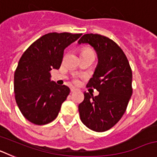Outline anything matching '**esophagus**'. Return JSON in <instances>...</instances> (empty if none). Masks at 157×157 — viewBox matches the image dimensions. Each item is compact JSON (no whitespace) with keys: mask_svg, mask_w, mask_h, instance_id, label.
<instances>
[{"mask_svg":"<svg viewBox=\"0 0 157 157\" xmlns=\"http://www.w3.org/2000/svg\"><path fill=\"white\" fill-rule=\"evenodd\" d=\"M71 91L72 93H74L75 92V91H77V89H75V87H71Z\"/></svg>","mask_w":157,"mask_h":157,"instance_id":"esophagus-1","label":"esophagus"}]
</instances>
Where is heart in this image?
Masks as SVG:
<instances>
[{"instance_id":"b5f03b06","label":"heart","mask_w":157,"mask_h":157,"mask_svg":"<svg viewBox=\"0 0 157 157\" xmlns=\"http://www.w3.org/2000/svg\"><path fill=\"white\" fill-rule=\"evenodd\" d=\"M87 49H89V48H85V49H83L82 51H84V50H87ZM76 82H77V81H76Z\"/></svg>"}]
</instances>
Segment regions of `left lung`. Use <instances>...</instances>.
Returning <instances> with one entry per match:
<instances>
[{
	"mask_svg": "<svg viewBox=\"0 0 157 157\" xmlns=\"http://www.w3.org/2000/svg\"><path fill=\"white\" fill-rule=\"evenodd\" d=\"M78 44H89L98 54V63L87 87L98 96L84 93L78 105L81 121L89 129L103 132L115 126L123 116L132 95V71L125 53L109 37L84 34Z\"/></svg>",
	"mask_w": 157,
	"mask_h": 157,
	"instance_id": "left-lung-1",
	"label": "left lung"
}]
</instances>
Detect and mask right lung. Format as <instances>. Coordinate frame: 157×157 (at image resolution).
Returning a JSON list of instances; mask_svg holds the SVG:
<instances>
[{
    "label": "right lung",
    "instance_id": "1",
    "mask_svg": "<svg viewBox=\"0 0 157 157\" xmlns=\"http://www.w3.org/2000/svg\"><path fill=\"white\" fill-rule=\"evenodd\" d=\"M82 34L48 33L29 46L14 75V93L19 110L27 120L45 125L58 116L70 89L50 80V71L59 69L65 48Z\"/></svg>",
    "mask_w": 157,
    "mask_h": 157
}]
</instances>
